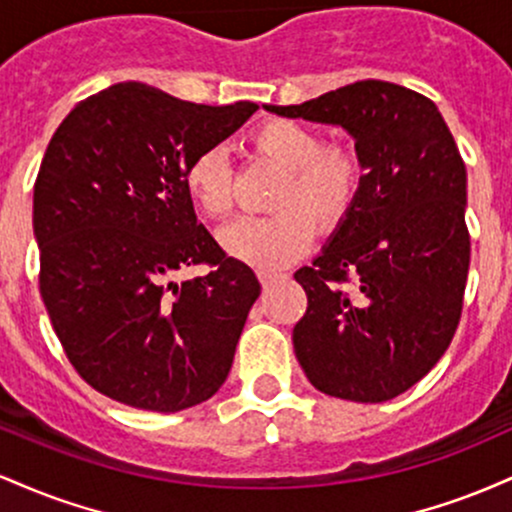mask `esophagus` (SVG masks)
<instances>
[{
  "label": "esophagus",
  "instance_id": "34e87169",
  "mask_svg": "<svg viewBox=\"0 0 512 512\" xmlns=\"http://www.w3.org/2000/svg\"><path fill=\"white\" fill-rule=\"evenodd\" d=\"M257 279H260L262 289H272L276 281L281 279V274H274V272H257Z\"/></svg>",
  "mask_w": 512,
  "mask_h": 512
}]
</instances>
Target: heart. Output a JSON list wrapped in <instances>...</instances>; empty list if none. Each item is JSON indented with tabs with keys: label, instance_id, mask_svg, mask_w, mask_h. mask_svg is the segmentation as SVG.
Listing matches in <instances>:
<instances>
[{
	"label": "heart",
	"instance_id": "heart-1",
	"mask_svg": "<svg viewBox=\"0 0 512 512\" xmlns=\"http://www.w3.org/2000/svg\"><path fill=\"white\" fill-rule=\"evenodd\" d=\"M250 149L286 170L276 214L243 216L219 233L221 248L257 269H279L308 250L320 231L349 216L361 190V158L351 146L322 144L320 132L291 120H269L250 134ZM185 190L209 219L233 209V168L223 146H209L185 170Z\"/></svg>",
	"mask_w": 512,
	"mask_h": 512
}]
</instances>
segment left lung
<instances>
[{
    "label": "left lung",
    "instance_id": "obj_1",
    "mask_svg": "<svg viewBox=\"0 0 512 512\" xmlns=\"http://www.w3.org/2000/svg\"><path fill=\"white\" fill-rule=\"evenodd\" d=\"M264 110L354 137L361 190L330 243L293 274L308 296L293 351L325 395L387 402L436 366L462 315L467 170L455 139L436 103L378 79Z\"/></svg>",
    "mask_w": 512,
    "mask_h": 512
}]
</instances>
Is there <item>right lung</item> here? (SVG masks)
Instances as JSON below:
<instances>
[{
  "instance_id": "obj_1",
  "label": "right lung",
  "mask_w": 512,
  "mask_h": 512,
  "mask_svg": "<svg viewBox=\"0 0 512 512\" xmlns=\"http://www.w3.org/2000/svg\"><path fill=\"white\" fill-rule=\"evenodd\" d=\"M257 105H197L127 81L52 134L33 190L40 296L76 373L146 411L219 392L260 281L197 223L185 170ZM210 272L175 282L185 266Z\"/></svg>"
}]
</instances>
